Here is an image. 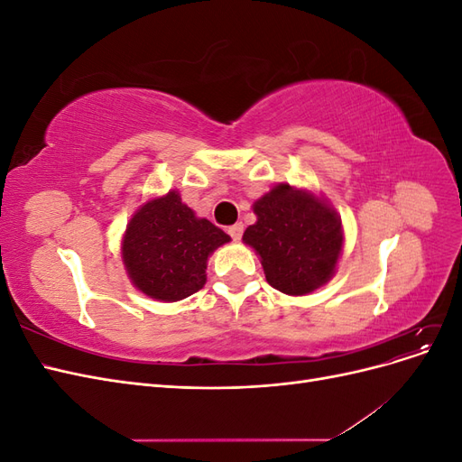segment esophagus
<instances>
[{"label": "esophagus", "mask_w": 462, "mask_h": 462, "mask_svg": "<svg viewBox=\"0 0 462 462\" xmlns=\"http://www.w3.org/2000/svg\"><path fill=\"white\" fill-rule=\"evenodd\" d=\"M243 231H245L243 223H235V226H231V227L227 229V233L231 235V239H233V241H239L241 236H243Z\"/></svg>", "instance_id": "34e87169"}]
</instances>
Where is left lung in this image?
I'll use <instances>...</instances> for the list:
<instances>
[{
  "mask_svg": "<svg viewBox=\"0 0 462 462\" xmlns=\"http://www.w3.org/2000/svg\"><path fill=\"white\" fill-rule=\"evenodd\" d=\"M258 221L243 241L262 258L268 283L306 295L328 283L343 248L341 219L310 192L277 185L254 204Z\"/></svg>",
  "mask_w": 462,
  "mask_h": 462,
  "instance_id": "obj_1",
  "label": "left lung"
}]
</instances>
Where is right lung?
Instances as JSON below:
<instances>
[{
  "label": "right lung",
  "instance_id": "obj_1",
  "mask_svg": "<svg viewBox=\"0 0 462 462\" xmlns=\"http://www.w3.org/2000/svg\"><path fill=\"white\" fill-rule=\"evenodd\" d=\"M229 241L212 221L194 216L173 190L133 216L123 239V262L144 295L175 302L204 287L209 253Z\"/></svg>",
  "mask_w": 462,
  "mask_h": 462
}]
</instances>
